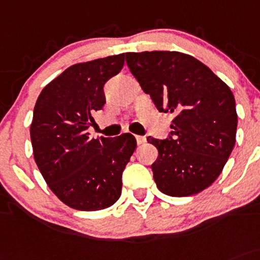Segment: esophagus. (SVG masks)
<instances>
[{"mask_svg":"<svg viewBox=\"0 0 260 260\" xmlns=\"http://www.w3.org/2000/svg\"><path fill=\"white\" fill-rule=\"evenodd\" d=\"M136 141H137V145H144L146 142V137L145 136H136Z\"/></svg>","mask_w":260,"mask_h":260,"instance_id":"obj_1","label":"esophagus"}]
</instances>
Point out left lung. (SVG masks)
I'll return each instance as SVG.
<instances>
[{"mask_svg": "<svg viewBox=\"0 0 260 260\" xmlns=\"http://www.w3.org/2000/svg\"><path fill=\"white\" fill-rule=\"evenodd\" d=\"M125 61L160 113L174 114L151 166L163 193L183 198L218 178L236 142L237 114L230 87L203 62L177 51L127 52Z\"/></svg>", "mask_w": 260, "mask_h": 260, "instance_id": "1", "label": "left lung"}]
</instances>
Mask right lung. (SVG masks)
I'll return each instance as SVG.
<instances>
[{
  "mask_svg": "<svg viewBox=\"0 0 260 260\" xmlns=\"http://www.w3.org/2000/svg\"><path fill=\"white\" fill-rule=\"evenodd\" d=\"M124 65V55L74 64L42 89L33 111V155L46 183L68 207L93 212L122 193V173L136 138H91L92 114L105 101L104 84Z\"/></svg>",
  "mask_w": 260,
  "mask_h": 260,
  "instance_id": "obj_1",
  "label": "right lung"
}]
</instances>
